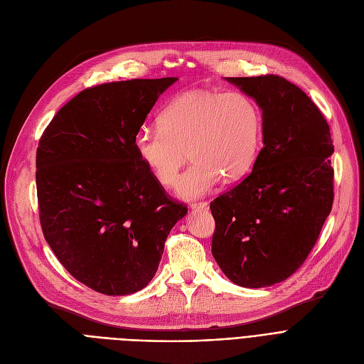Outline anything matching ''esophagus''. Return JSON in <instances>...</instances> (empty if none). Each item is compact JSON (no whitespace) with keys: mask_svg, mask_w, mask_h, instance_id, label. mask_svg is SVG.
Returning <instances> with one entry per match:
<instances>
[{"mask_svg":"<svg viewBox=\"0 0 364 364\" xmlns=\"http://www.w3.org/2000/svg\"><path fill=\"white\" fill-rule=\"evenodd\" d=\"M190 206H192V209H196V211H203V209L209 208L208 202H195V203H192Z\"/></svg>","mask_w":364,"mask_h":364,"instance_id":"34e87169","label":"esophagus"}]
</instances>
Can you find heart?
Returning <instances> with one entry per match:
<instances>
[{
    "label": "heart",
    "mask_w": 364,
    "mask_h": 364,
    "mask_svg": "<svg viewBox=\"0 0 364 364\" xmlns=\"http://www.w3.org/2000/svg\"><path fill=\"white\" fill-rule=\"evenodd\" d=\"M159 127L140 128L132 147L161 186H174L186 150L192 165L177 184L183 199L205 196L221 176L236 181L251 171L261 141V112L242 92L188 91L169 102Z\"/></svg>",
    "instance_id": "heart-1"
}]
</instances>
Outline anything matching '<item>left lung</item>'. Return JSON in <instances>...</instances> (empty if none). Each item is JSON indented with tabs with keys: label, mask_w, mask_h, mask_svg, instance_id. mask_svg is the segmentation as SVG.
<instances>
[{
	"label": "left lung",
	"mask_w": 364,
	"mask_h": 364,
	"mask_svg": "<svg viewBox=\"0 0 364 364\" xmlns=\"http://www.w3.org/2000/svg\"><path fill=\"white\" fill-rule=\"evenodd\" d=\"M262 110L252 172L211 202L213 255L242 288H265L307 259L333 203L331 129L299 87L277 75L227 78Z\"/></svg>",
	"instance_id": "8db88e82"
}]
</instances>
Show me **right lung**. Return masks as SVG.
<instances>
[{"instance_id":"obj_1","label":"right lung","mask_w":364,"mask_h":364,"mask_svg":"<svg viewBox=\"0 0 364 364\" xmlns=\"http://www.w3.org/2000/svg\"><path fill=\"white\" fill-rule=\"evenodd\" d=\"M177 80L87 88L55 113L38 143L44 237L65 269L95 292L122 296L146 288L171 228L187 214L132 147L158 97Z\"/></svg>"}]
</instances>
